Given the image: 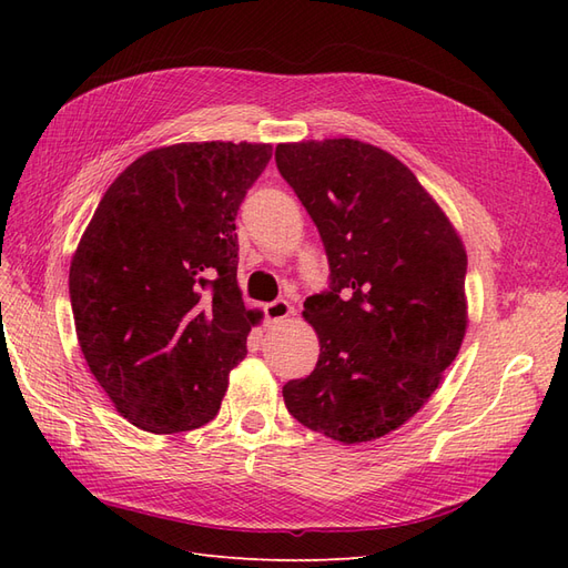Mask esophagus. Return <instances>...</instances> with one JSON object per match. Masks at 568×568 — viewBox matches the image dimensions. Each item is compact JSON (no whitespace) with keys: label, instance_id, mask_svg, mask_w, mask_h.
Listing matches in <instances>:
<instances>
[{"label":"esophagus","instance_id":"obj_1","mask_svg":"<svg viewBox=\"0 0 568 568\" xmlns=\"http://www.w3.org/2000/svg\"><path fill=\"white\" fill-rule=\"evenodd\" d=\"M288 315H294V305H291L288 301L284 298H277L265 305V320L272 324V322H280V320H286Z\"/></svg>","mask_w":568,"mask_h":568}]
</instances>
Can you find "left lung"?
Listing matches in <instances>:
<instances>
[{"label": "left lung", "mask_w": 568, "mask_h": 568, "mask_svg": "<svg viewBox=\"0 0 568 568\" xmlns=\"http://www.w3.org/2000/svg\"><path fill=\"white\" fill-rule=\"evenodd\" d=\"M274 161L329 261V288L303 303L317 367L284 384L286 409L346 445L382 438L417 415L459 353L467 253L412 170L382 149L280 144Z\"/></svg>", "instance_id": "8db88e82"}]
</instances>
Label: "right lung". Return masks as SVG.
<instances>
[{"label": "right lung", "instance_id": "right-lung-1", "mask_svg": "<svg viewBox=\"0 0 568 568\" xmlns=\"http://www.w3.org/2000/svg\"><path fill=\"white\" fill-rule=\"evenodd\" d=\"M270 144L203 142L144 153L99 201L71 263L75 332L130 424H209L261 313L236 286V213Z\"/></svg>", "mask_w": 568, "mask_h": 568}]
</instances>
